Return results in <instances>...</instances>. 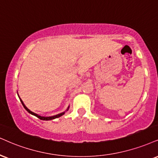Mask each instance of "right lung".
I'll return each instance as SVG.
<instances>
[{
	"mask_svg": "<svg viewBox=\"0 0 158 158\" xmlns=\"http://www.w3.org/2000/svg\"><path fill=\"white\" fill-rule=\"evenodd\" d=\"M17 95H18V94H17ZM18 97H19V95H18ZM19 100H20L21 103H22V104H23V107H24V108L25 109V110H26L27 111H28V112L29 113V114H31V115H34V116H36V117L39 118H40V119H41V120L48 121V120H52V119H55V118H58V117H60V116H63V115H64V114H65V112H66V111H67V110H69V107H68V108H67V110H65V111L62 112V113H61V114H58L54 115V116H40V115H39V114H35V113L32 112L31 110H29V109H28V108H27L26 106H25V105L24 104V102H23V100H21L20 97H19Z\"/></svg>",
	"mask_w": 158,
	"mask_h": 158,
	"instance_id": "obj_1",
	"label": "right lung"
}]
</instances>
